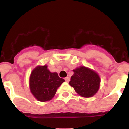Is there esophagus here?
Listing matches in <instances>:
<instances>
[{
	"instance_id": "obj_1",
	"label": "esophagus",
	"mask_w": 129,
	"mask_h": 129,
	"mask_svg": "<svg viewBox=\"0 0 129 129\" xmlns=\"http://www.w3.org/2000/svg\"><path fill=\"white\" fill-rule=\"evenodd\" d=\"M65 80H66V82H69L70 81V78L69 77H67L65 78Z\"/></svg>"
}]
</instances>
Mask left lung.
<instances>
[{
    "label": "left lung",
    "instance_id": "left-lung-1",
    "mask_svg": "<svg viewBox=\"0 0 129 129\" xmlns=\"http://www.w3.org/2000/svg\"><path fill=\"white\" fill-rule=\"evenodd\" d=\"M69 84L75 92L84 97H91L98 91L101 79L99 75L93 70L81 66L73 70Z\"/></svg>",
    "mask_w": 129,
    "mask_h": 129
}]
</instances>
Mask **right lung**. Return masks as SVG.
Instances as JSON below:
<instances>
[{
    "label": "right lung",
    "mask_w": 129,
    "mask_h": 129,
    "mask_svg": "<svg viewBox=\"0 0 129 129\" xmlns=\"http://www.w3.org/2000/svg\"><path fill=\"white\" fill-rule=\"evenodd\" d=\"M64 81L57 73L50 72L47 66H37L30 76V90L36 99L45 102L54 97L57 89Z\"/></svg>",
    "instance_id": "add662e5"
}]
</instances>
